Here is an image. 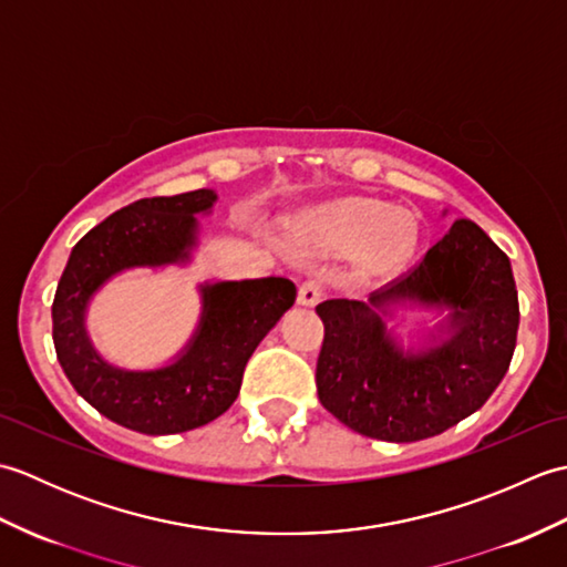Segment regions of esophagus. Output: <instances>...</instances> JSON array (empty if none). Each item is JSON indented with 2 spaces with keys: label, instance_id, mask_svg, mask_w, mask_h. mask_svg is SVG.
I'll return each instance as SVG.
<instances>
[{
  "label": "esophagus",
  "instance_id": "obj_1",
  "mask_svg": "<svg viewBox=\"0 0 567 567\" xmlns=\"http://www.w3.org/2000/svg\"><path fill=\"white\" fill-rule=\"evenodd\" d=\"M323 295V287L319 280H305L299 285V292H297V302L302 307H315Z\"/></svg>",
  "mask_w": 567,
  "mask_h": 567
}]
</instances>
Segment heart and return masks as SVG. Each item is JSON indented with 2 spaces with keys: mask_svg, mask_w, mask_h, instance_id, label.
I'll use <instances>...</instances> for the list:
<instances>
[{
  "mask_svg": "<svg viewBox=\"0 0 567 567\" xmlns=\"http://www.w3.org/2000/svg\"><path fill=\"white\" fill-rule=\"evenodd\" d=\"M297 246L311 256L355 252L360 268L372 275L390 272L414 248V228L402 214L365 197L327 202L295 221Z\"/></svg>",
  "mask_w": 567,
  "mask_h": 567,
  "instance_id": "heart-1",
  "label": "heart"
}]
</instances>
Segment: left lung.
Here are the masks:
<instances>
[{
  "instance_id": "1",
  "label": "left lung",
  "mask_w": 567,
  "mask_h": 567,
  "mask_svg": "<svg viewBox=\"0 0 567 567\" xmlns=\"http://www.w3.org/2000/svg\"><path fill=\"white\" fill-rule=\"evenodd\" d=\"M400 303L449 310L444 336L404 352L383 327ZM317 315L323 409L363 436L412 443L455 426L497 390L514 355L519 299L509 258L477 224L457 219L416 268L368 302L327 299Z\"/></svg>"
}]
</instances>
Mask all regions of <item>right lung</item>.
<instances>
[{"instance_id":"obj_1","label":"right lung","mask_w":567,"mask_h":567,"mask_svg":"<svg viewBox=\"0 0 567 567\" xmlns=\"http://www.w3.org/2000/svg\"><path fill=\"white\" fill-rule=\"evenodd\" d=\"M214 189L138 199L106 216L72 248L53 299V343L72 388L114 424L167 436L209 424L236 402L248 358L287 309L297 287L287 277L202 285V317L173 363L116 368L94 351L84 327L90 299L131 268L187 262L197 248L199 214Z\"/></svg>"}]
</instances>
